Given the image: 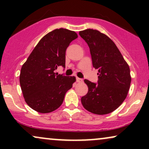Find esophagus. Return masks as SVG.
<instances>
[{"instance_id": "1", "label": "esophagus", "mask_w": 149, "mask_h": 149, "mask_svg": "<svg viewBox=\"0 0 149 149\" xmlns=\"http://www.w3.org/2000/svg\"><path fill=\"white\" fill-rule=\"evenodd\" d=\"M76 81L78 82V83H81V82L83 81V79H82V78H78V77H76Z\"/></svg>"}]
</instances>
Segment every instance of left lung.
Here are the masks:
<instances>
[{
  "mask_svg": "<svg viewBox=\"0 0 149 149\" xmlns=\"http://www.w3.org/2000/svg\"><path fill=\"white\" fill-rule=\"evenodd\" d=\"M87 42L92 66L98 69L97 83L85 79L88 92L81 103L88 111L105 115L118 108L127 97L131 83L130 70L116 44L99 31L79 32Z\"/></svg>",
  "mask_w": 149,
  "mask_h": 149,
  "instance_id": "left-lung-1",
  "label": "left lung"
}]
</instances>
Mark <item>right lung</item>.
I'll list each match as a JSON object with an SVG mask.
<instances>
[{"mask_svg": "<svg viewBox=\"0 0 149 149\" xmlns=\"http://www.w3.org/2000/svg\"><path fill=\"white\" fill-rule=\"evenodd\" d=\"M77 38L76 32L66 29L53 30L40 39L22 66L20 85L26 102L33 110L42 113L56 110L72 88L74 76L54 71L59 66L65 68L66 50Z\"/></svg>", "mask_w": 149, "mask_h": 149, "instance_id": "1", "label": "right lung"}]
</instances>
